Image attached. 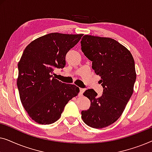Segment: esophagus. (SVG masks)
<instances>
[{
  "instance_id": "esophagus-1",
  "label": "esophagus",
  "mask_w": 152,
  "mask_h": 152,
  "mask_svg": "<svg viewBox=\"0 0 152 152\" xmlns=\"http://www.w3.org/2000/svg\"><path fill=\"white\" fill-rule=\"evenodd\" d=\"M85 91V89L84 88H80V95H82L83 93H84V92Z\"/></svg>"
}]
</instances>
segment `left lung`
<instances>
[{"mask_svg": "<svg viewBox=\"0 0 152 152\" xmlns=\"http://www.w3.org/2000/svg\"><path fill=\"white\" fill-rule=\"evenodd\" d=\"M81 46L95 74L101 77L104 88L99 97L93 89L84 93L91 107L82 111V118L89 126L102 129L117 121L132 97L136 79L134 59L126 47L108 37L84 35Z\"/></svg>", "mask_w": 152, "mask_h": 152, "instance_id": "1", "label": "left lung"}]
</instances>
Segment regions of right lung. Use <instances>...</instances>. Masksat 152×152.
<instances>
[{"mask_svg": "<svg viewBox=\"0 0 152 152\" xmlns=\"http://www.w3.org/2000/svg\"><path fill=\"white\" fill-rule=\"evenodd\" d=\"M83 36L54 32L27 45L18 64L17 86L29 116L39 124H53L64 107L80 92L79 87L59 82L53 76L55 68H64L66 53Z\"/></svg>", "mask_w": 152, "mask_h": 152, "instance_id": "obj_1", "label": "right lung"}]
</instances>
